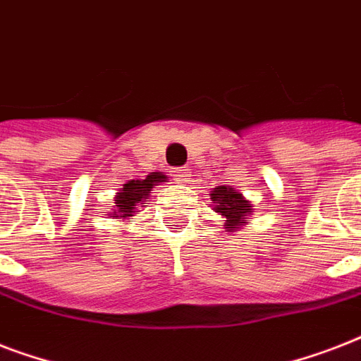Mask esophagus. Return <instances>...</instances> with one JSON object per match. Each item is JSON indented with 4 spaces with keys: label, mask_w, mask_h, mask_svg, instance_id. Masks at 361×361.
Returning a JSON list of instances; mask_svg holds the SVG:
<instances>
[{
    "label": "esophagus",
    "mask_w": 361,
    "mask_h": 361,
    "mask_svg": "<svg viewBox=\"0 0 361 361\" xmlns=\"http://www.w3.org/2000/svg\"><path fill=\"white\" fill-rule=\"evenodd\" d=\"M172 176H174L176 181H180V183H189L191 181V172L183 166V169H174L172 170Z\"/></svg>",
    "instance_id": "1"
}]
</instances>
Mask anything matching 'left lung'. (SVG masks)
<instances>
[{"mask_svg": "<svg viewBox=\"0 0 361 361\" xmlns=\"http://www.w3.org/2000/svg\"><path fill=\"white\" fill-rule=\"evenodd\" d=\"M214 200V212L225 219L226 232H236L249 223L252 215V204L232 185H219L209 192Z\"/></svg>", "mask_w": 361, "mask_h": 361, "instance_id": "obj_1", "label": "left lung"}]
</instances>
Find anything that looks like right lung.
<instances>
[{"label":"right lung","mask_w":361,"mask_h":361,"mask_svg":"<svg viewBox=\"0 0 361 361\" xmlns=\"http://www.w3.org/2000/svg\"><path fill=\"white\" fill-rule=\"evenodd\" d=\"M166 181L163 172H149L146 180H129L120 187V191L114 195V206H110L109 215L114 219H129L136 212H140L142 204L147 202L153 187Z\"/></svg>","instance_id":"1"}]
</instances>
